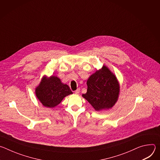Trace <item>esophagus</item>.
I'll return each instance as SVG.
<instances>
[{
    "mask_svg": "<svg viewBox=\"0 0 160 160\" xmlns=\"http://www.w3.org/2000/svg\"><path fill=\"white\" fill-rule=\"evenodd\" d=\"M80 88H77V89L75 91V93L77 94H78L80 93Z\"/></svg>",
    "mask_w": 160,
    "mask_h": 160,
    "instance_id": "esophagus-1",
    "label": "esophagus"
}]
</instances>
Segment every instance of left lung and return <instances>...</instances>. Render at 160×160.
Returning <instances> with one entry per match:
<instances>
[{"instance_id": "8db88e82", "label": "left lung", "mask_w": 160, "mask_h": 160, "mask_svg": "<svg viewBox=\"0 0 160 160\" xmlns=\"http://www.w3.org/2000/svg\"><path fill=\"white\" fill-rule=\"evenodd\" d=\"M87 90L82 94L95 110L99 111L111 108L117 102L120 85L116 76L108 67L103 66L91 75L87 82Z\"/></svg>"}]
</instances>
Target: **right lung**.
Segmentation results:
<instances>
[{
  "instance_id": "add662e5",
  "label": "right lung",
  "mask_w": 160,
  "mask_h": 160,
  "mask_svg": "<svg viewBox=\"0 0 160 160\" xmlns=\"http://www.w3.org/2000/svg\"><path fill=\"white\" fill-rule=\"evenodd\" d=\"M73 94L69 86L64 84L56 77H43L35 88V94L42 105L54 108L58 105L67 96Z\"/></svg>"
}]
</instances>
